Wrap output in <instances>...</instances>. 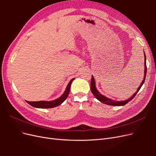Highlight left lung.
Instances as JSON below:
<instances>
[{"instance_id": "1", "label": "left lung", "mask_w": 156, "mask_h": 156, "mask_svg": "<svg viewBox=\"0 0 156 156\" xmlns=\"http://www.w3.org/2000/svg\"><path fill=\"white\" fill-rule=\"evenodd\" d=\"M146 55L144 53V78L142 83H140V86L139 87V88L136 90V92L135 93L133 94V96H131V97H130L128 100H126L124 101H115L113 100H111L110 98H108L107 97H105V96L102 95V94H100V92H99L96 87V81L95 79L94 78L93 75H92V79H91V83H90V90L91 92H92L93 95L96 97V98L97 100H98L100 101H101V103H104V104L106 105H112V106H123L124 105H126V103H128L129 101H130L132 99H133L135 96L136 94H137V92H139V90L140 89L141 87L143 86V84L144 83L145 79H146V71H147V68H146Z\"/></svg>"}]
</instances>
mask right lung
<instances>
[{"mask_svg": "<svg viewBox=\"0 0 156 156\" xmlns=\"http://www.w3.org/2000/svg\"><path fill=\"white\" fill-rule=\"evenodd\" d=\"M75 79V78L72 79L71 81L69 82L64 92L62 94V95L58 98L56 99L55 100L52 101H28L27 102L30 104L31 106L36 107V108H54L57 107L60 105L62 104V103L66 100V98L68 96L70 90V87L71 84H72V81Z\"/></svg>", "mask_w": 156, "mask_h": 156, "instance_id": "obj_1", "label": "right lung"}]
</instances>
